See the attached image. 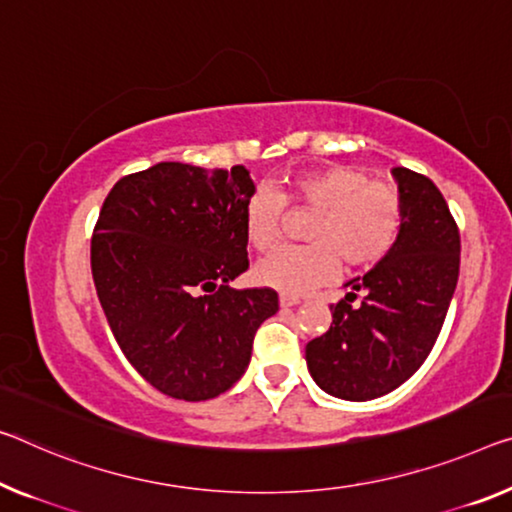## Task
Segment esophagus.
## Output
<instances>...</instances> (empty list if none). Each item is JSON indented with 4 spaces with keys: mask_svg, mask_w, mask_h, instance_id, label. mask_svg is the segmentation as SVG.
Segmentation results:
<instances>
[{
    "mask_svg": "<svg viewBox=\"0 0 512 512\" xmlns=\"http://www.w3.org/2000/svg\"><path fill=\"white\" fill-rule=\"evenodd\" d=\"M300 302H302L300 297H295V295H288V293H281L279 295V304L281 306H297Z\"/></svg>",
    "mask_w": 512,
    "mask_h": 512,
    "instance_id": "34e87169",
    "label": "esophagus"
}]
</instances>
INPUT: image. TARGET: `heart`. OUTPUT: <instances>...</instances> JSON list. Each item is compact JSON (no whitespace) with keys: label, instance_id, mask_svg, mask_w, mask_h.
Returning a JSON list of instances; mask_svg holds the SVG:
<instances>
[{"label":"heart","instance_id":"b5f03b06","mask_svg":"<svg viewBox=\"0 0 512 512\" xmlns=\"http://www.w3.org/2000/svg\"><path fill=\"white\" fill-rule=\"evenodd\" d=\"M290 206L316 212L306 226L309 245L286 247L263 258L254 277L263 286L300 295L338 272L368 270L389 254L405 222V201L396 185L375 180L357 167L304 171L290 180L283 199L258 190L245 206V231L256 251H270L281 242L283 210Z\"/></svg>","mask_w":512,"mask_h":512}]
</instances>
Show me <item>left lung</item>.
I'll return each instance as SVG.
<instances>
[{
	"label": "left lung",
	"instance_id": "obj_1",
	"mask_svg": "<svg viewBox=\"0 0 512 512\" xmlns=\"http://www.w3.org/2000/svg\"><path fill=\"white\" fill-rule=\"evenodd\" d=\"M405 201L400 238L350 293L332 304V327L306 345V366L320 389L371 400L419 371L442 332L460 274V231L442 192L423 174L396 167ZM359 305H352L356 295Z\"/></svg>",
	"mask_w": 512,
	"mask_h": 512
}]
</instances>
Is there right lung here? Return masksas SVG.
I'll return each instance as SVG.
<instances>
[{
	"mask_svg": "<svg viewBox=\"0 0 512 512\" xmlns=\"http://www.w3.org/2000/svg\"><path fill=\"white\" fill-rule=\"evenodd\" d=\"M242 164L160 162L123 176L91 238L98 300L123 355L157 391L208 400L247 371L256 329L279 311L272 288L235 290L249 267Z\"/></svg>",
	"mask_w": 512,
	"mask_h": 512,
	"instance_id": "1",
	"label": "right lung"
}]
</instances>
